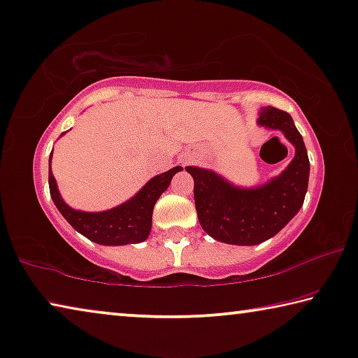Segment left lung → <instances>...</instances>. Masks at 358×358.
<instances>
[{
	"label": "left lung",
	"mask_w": 358,
	"mask_h": 358,
	"mask_svg": "<svg viewBox=\"0 0 358 358\" xmlns=\"http://www.w3.org/2000/svg\"><path fill=\"white\" fill-rule=\"evenodd\" d=\"M257 125L278 130L296 149L294 159L266 183L241 188L209 169L186 167L194 180V204L199 223L209 236L234 246H255L280 233L306 199L310 162L292 117L266 106Z\"/></svg>",
	"instance_id": "1"
}]
</instances>
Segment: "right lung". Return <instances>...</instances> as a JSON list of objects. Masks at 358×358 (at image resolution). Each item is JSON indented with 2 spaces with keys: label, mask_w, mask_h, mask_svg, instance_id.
Returning <instances> with one entry per match:
<instances>
[{
  "label": "right lung",
  "mask_w": 358,
  "mask_h": 358,
  "mask_svg": "<svg viewBox=\"0 0 358 358\" xmlns=\"http://www.w3.org/2000/svg\"><path fill=\"white\" fill-rule=\"evenodd\" d=\"M66 133V131H64ZM62 133V135H64ZM50 156V193L51 199L62 213V217L71 223L73 230H77L85 238L103 246H125L146 241L152 227V210L161 194L169 188L173 175L181 172L180 165L167 170L161 175H156L138 193L124 204L104 212H83L76 210L67 206L57 189L56 178L51 172Z\"/></svg>",
  "instance_id": "right-lung-1"
}]
</instances>
